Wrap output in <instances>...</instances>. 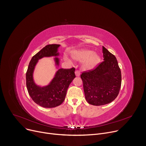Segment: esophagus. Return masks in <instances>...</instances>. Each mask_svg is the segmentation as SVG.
I'll list each match as a JSON object with an SVG mask.
<instances>
[{"label":"esophagus","instance_id":"obj_1","mask_svg":"<svg viewBox=\"0 0 146 146\" xmlns=\"http://www.w3.org/2000/svg\"><path fill=\"white\" fill-rule=\"evenodd\" d=\"M75 74H76V76L77 77H78V76H80V72L79 70H76V71L75 72Z\"/></svg>","mask_w":146,"mask_h":146}]
</instances>
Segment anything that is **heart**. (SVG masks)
Here are the masks:
<instances>
[{
  "label": "heart",
  "instance_id": "obj_1",
  "mask_svg": "<svg viewBox=\"0 0 146 146\" xmlns=\"http://www.w3.org/2000/svg\"><path fill=\"white\" fill-rule=\"evenodd\" d=\"M72 57L77 60L84 61L83 68L86 70L94 68L100 61V57L98 54L86 49L73 52Z\"/></svg>",
  "mask_w": 146,
  "mask_h": 146
}]
</instances>
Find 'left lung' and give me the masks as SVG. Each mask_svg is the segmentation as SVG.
<instances>
[{
  "instance_id": "obj_1",
  "label": "left lung",
  "mask_w": 146,
  "mask_h": 146,
  "mask_svg": "<svg viewBox=\"0 0 146 146\" xmlns=\"http://www.w3.org/2000/svg\"><path fill=\"white\" fill-rule=\"evenodd\" d=\"M102 51L104 61L95 69L82 72L80 76L86 99L94 106L113 101L121 86V73L115 56L105 47H103Z\"/></svg>"
}]
</instances>
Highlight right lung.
Instances as JSON below:
<instances>
[{"label": "right lung", "instance_id": "add662e5", "mask_svg": "<svg viewBox=\"0 0 146 146\" xmlns=\"http://www.w3.org/2000/svg\"><path fill=\"white\" fill-rule=\"evenodd\" d=\"M59 44H48L35 54L31 59L26 73V83L28 93L32 100L39 106L45 108H55L64 101L68 88L76 77L75 69H59L50 84L41 87L35 84L33 74L39 59L43 57L57 56ZM55 65L59 66V59L54 58Z\"/></svg>", "mask_w": 146, "mask_h": 146}]
</instances>
